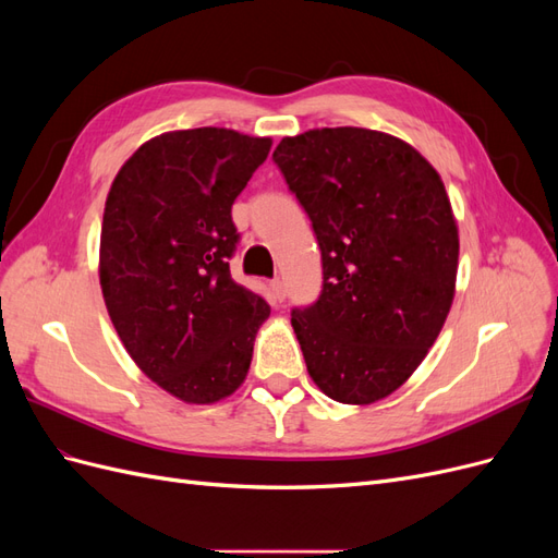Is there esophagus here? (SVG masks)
I'll return each instance as SVG.
<instances>
[{
	"mask_svg": "<svg viewBox=\"0 0 558 558\" xmlns=\"http://www.w3.org/2000/svg\"><path fill=\"white\" fill-rule=\"evenodd\" d=\"M269 289H272V295H275L277 302H283L286 289H283V281L281 279H272V283H269Z\"/></svg>",
	"mask_w": 558,
	"mask_h": 558,
	"instance_id": "34e87169",
	"label": "esophagus"
}]
</instances>
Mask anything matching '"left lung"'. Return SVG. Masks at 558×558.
I'll use <instances>...</instances> for the list:
<instances>
[{"label": "left lung", "mask_w": 558, "mask_h": 558, "mask_svg": "<svg viewBox=\"0 0 558 558\" xmlns=\"http://www.w3.org/2000/svg\"><path fill=\"white\" fill-rule=\"evenodd\" d=\"M272 158L324 263L318 300L291 312L307 373L344 404L391 396L451 310L459 228L445 183L414 146L365 128L283 137Z\"/></svg>", "instance_id": "left-lung-1"}]
</instances>
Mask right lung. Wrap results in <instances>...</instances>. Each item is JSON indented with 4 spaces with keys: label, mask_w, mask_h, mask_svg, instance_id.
I'll return each instance as SVG.
<instances>
[{
    "label": "right lung",
    "mask_w": 558,
    "mask_h": 558,
    "mask_svg": "<svg viewBox=\"0 0 558 558\" xmlns=\"http://www.w3.org/2000/svg\"><path fill=\"white\" fill-rule=\"evenodd\" d=\"M272 140L228 128L165 132L116 174L99 238V286L130 359L191 404L246 379L269 305L230 277L232 202Z\"/></svg>",
    "instance_id": "1"
}]
</instances>
